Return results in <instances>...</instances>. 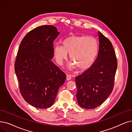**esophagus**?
Wrapping results in <instances>:
<instances>
[{
    "label": "esophagus",
    "instance_id": "esophagus-1",
    "mask_svg": "<svg viewBox=\"0 0 132 132\" xmlns=\"http://www.w3.org/2000/svg\"><path fill=\"white\" fill-rule=\"evenodd\" d=\"M71 76H70V75H67V78H66V79H67V81H69V80H71Z\"/></svg>",
    "mask_w": 132,
    "mask_h": 132
}]
</instances>
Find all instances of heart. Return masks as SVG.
Instances as JSON below:
<instances>
[{
  "instance_id": "heart-1",
  "label": "heart",
  "mask_w": 132,
  "mask_h": 132,
  "mask_svg": "<svg viewBox=\"0 0 132 132\" xmlns=\"http://www.w3.org/2000/svg\"><path fill=\"white\" fill-rule=\"evenodd\" d=\"M98 52V42L92 36L72 35L63 40L62 46L56 45L54 47L55 58L60 65L69 54L70 70L76 68L81 70L88 69L95 61Z\"/></svg>"
}]
</instances>
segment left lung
<instances>
[{
	"instance_id": "left-lung-1",
	"label": "left lung",
	"mask_w": 132,
	"mask_h": 132,
	"mask_svg": "<svg viewBox=\"0 0 132 132\" xmlns=\"http://www.w3.org/2000/svg\"><path fill=\"white\" fill-rule=\"evenodd\" d=\"M99 49L93 65L75 78L76 97L80 106L94 109L102 104L112 93L118 63L112 43L98 32Z\"/></svg>"
}]
</instances>
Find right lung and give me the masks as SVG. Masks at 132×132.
Segmentation results:
<instances>
[{
  "label": "right lung",
  "instance_id": "1",
  "mask_svg": "<svg viewBox=\"0 0 132 132\" xmlns=\"http://www.w3.org/2000/svg\"><path fill=\"white\" fill-rule=\"evenodd\" d=\"M59 34L55 26L42 25L26 34L19 45L14 70L20 92L36 108L51 107L66 79L65 73L51 60L54 41Z\"/></svg>",
  "mask_w": 132,
  "mask_h": 132
}]
</instances>
